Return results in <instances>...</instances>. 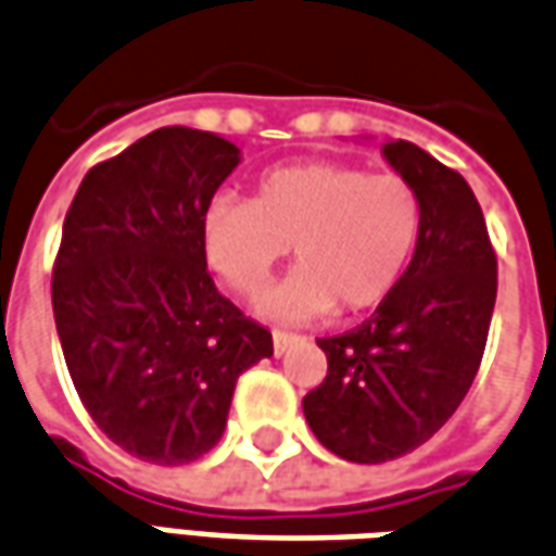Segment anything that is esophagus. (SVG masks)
<instances>
[{"label":"esophagus","instance_id":"34e87169","mask_svg":"<svg viewBox=\"0 0 556 556\" xmlns=\"http://www.w3.org/2000/svg\"><path fill=\"white\" fill-rule=\"evenodd\" d=\"M298 337L289 331H274V355H286L291 349V343H294Z\"/></svg>","mask_w":556,"mask_h":556}]
</instances>
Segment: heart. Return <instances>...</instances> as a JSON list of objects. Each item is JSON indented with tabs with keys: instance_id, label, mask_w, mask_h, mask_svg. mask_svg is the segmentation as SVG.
Wrapping results in <instances>:
<instances>
[{
	"instance_id": "obj_1",
	"label": "heart",
	"mask_w": 556,
	"mask_h": 556,
	"mask_svg": "<svg viewBox=\"0 0 556 556\" xmlns=\"http://www.w3.org/2000/svg\"><path fill=\"white\" fill-rule=\"evenodd\" d=\"M421 195L400 174L343 162L265 170L250 201L213 198L201 219L207 265L238 294H258L294 250L291 274L262 301L267 316L367 313L391 298L421 238Z\"/></svg>"
}]
</instances>
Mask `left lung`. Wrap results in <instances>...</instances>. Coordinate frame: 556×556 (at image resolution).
I'll return each instance as SVG.
<instances>
[{
    "label": "left lung",
    "mask_w": 556,
    "mask_h": 556,
    "mask_svg": "<svg viewBox=\"0 0 556 556\" xmlns=\"http://www.w3.org/2000/svg\"><path fill=\"white\" fill-rule=\"evenodd\" d=\"M386 159L421 195L413 265L358 328L321 337L328 376L304 397L316 440L352 464L415 452L479 372L496 301V252L469 184L409 141Z\"/></svg>",
    "instance_id": "1"
}]
</instances>
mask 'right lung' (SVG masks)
I'll return each instance as SVG.
<instances>
[{"instance_id": "add662e5", "label": "right lung", "mask_w": 556, "mask_h": 556, "mask_svg": "<svg viewBox=\"0 0 556 556\" xmlns=\"http://www.w3.org/2000/svg\"><path fill=\"white\" fill-rule=\"evenodd\" d=\"M238 147L165 126L92 165L65 213L50 298L65 367L104 437L159 467L219 442L265 325L213 286L201 219Z\"/></svg>"}]
</instances>
